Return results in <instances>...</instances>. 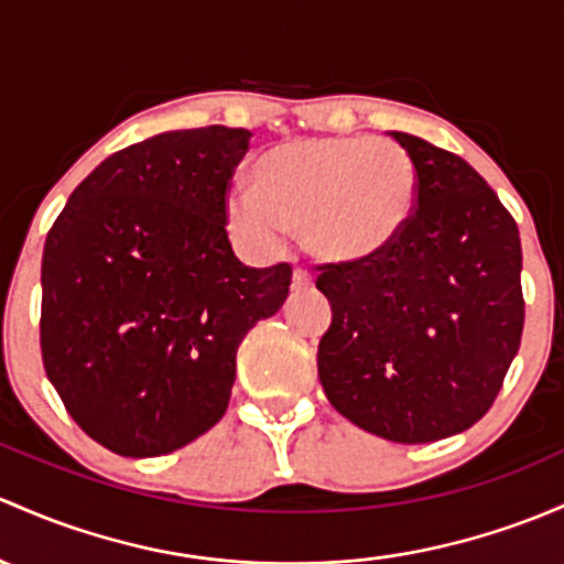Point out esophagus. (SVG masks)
<instances>
[{"instance_id":"1","label":"esophagus","mask_w":564,"mask_h":564,"mask_svg":"<svg viewBox=\"0 0 564 564\" xmlns=\"http://www.w3.org/2000/svg\"><path fill=\"white\" fill-rule=\"evenodd\" d=\"M311 286H313L311 272L294 270V275H292V289H294V292H300V289H311Z\"/></svg>"}]
</instances>
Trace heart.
I'll use <instances>...</instances> for the list:
<instances>
[{
    "label": "heart",
    "instance_id": "1",
    "mask_svg": "<svg viewBox=\"0 0 564 564\" xmlns=\"http://www.w3.org/2000/svg\"><path fill=\"white\" fill-rule=\"evenodd\" d=\"M253 192L227 197V224L253 251H278L286 232L329 264L381 257L413 218L419 173L405 148L340 134L281 142L257 159Z\"/></svg>",
    "mask_w": 564,
    "mask_h": 564
}]
</instances>
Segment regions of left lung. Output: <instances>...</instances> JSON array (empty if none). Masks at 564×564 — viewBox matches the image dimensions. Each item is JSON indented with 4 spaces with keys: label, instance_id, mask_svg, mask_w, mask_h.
<instances>
[{
    "label": "left lung",
    "instance_id": "1",
    "mask_svg": "<svg viewBox=\"0 0 564 564\" xmlns=\"http://www.w3.org/2000/svg\"><path fill=\"white\" fill-rule=\"evenodd\" d=\"M419 173L416 213L376 259L327 264L318 378L340 416L394 443L465 432L495 402L524 327L517 221L465 159L389 132Z\"/></svg>",
    "mask_w": 564,
    "mask_h": 564
}]
</instances>
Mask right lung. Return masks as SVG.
Masks as SVG:
<instances>
[{"instance_id": "add662e5", "label": "right lung", "mask_w": 564, "mask_h": 564, "mask_svg": "<svg viewBox=\"0 0 564 564\" xmlns=\"http://www.w3.org/2000/svg\"><path fill=\"white\" fill-rule=\"evenodd\" d=\"M248 129L162 132L105 159L69 194L43 251L47 381L88 437L162 456L229 405L237 346L289 297L227 237V183Z\"/></svg>"}]
</instances>
